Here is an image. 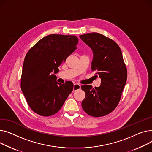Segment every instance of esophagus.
<instances>
[{
  "label": "esophagus",
  "instance_id": "1",
  "mask_svg": "<svg viewBox=\"0 0 152 152\" xmlns=\"http://www.w3.org/2000/svg\"><path fill=\"white\" fill-rule=\"evenodd\" d=\"M80 88H81V86H80V84H78V83H75V84L74 85L73 91H75L79 90V89H80Z\"/></svg>",
  "mask_w": 152,
  "mask_h": 152
}]
</instances>
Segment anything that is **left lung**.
<instances>
[{
  "label": "left lung",
  "mask_w": 152,
  "mask_h": 152,
  "mask_svg": "<svg viewBox=\"0 0 152 152\" xmlns=\"http://www.w3.org/2000/svg\"><path fill=\"white\" fill-rule=\"evenodd\" d=\"M80 38L92 49L91 70L101 78L99 87L81 86L86 94L82 108L92 117H103L118 105L126 82L127 69L120 48L111 39L96 32L81 35Z\"/></svg>",
  "instance_id": "8db88e82"
}]
</instances>
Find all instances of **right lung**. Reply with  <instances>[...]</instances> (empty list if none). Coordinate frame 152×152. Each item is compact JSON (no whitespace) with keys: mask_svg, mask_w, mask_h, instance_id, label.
I'll return each mask as SVG.
<instances>
[{"mask_svg":"<svg viewBox=\"0 0 152 152\" xmlns=\"http://www.w3.org/2000/svg\"><path fill=\"white\" fill-rule=\"evenodd\" d=\"M75 35L51 34L40 39L25 56L21 88L30 108L43 117L56 113L73 90L70 81L61 84L55 74L77 49Z\"/></svg>","mask_w":152,"mask_h":152,"instance_id":"right-lung-1","label":"right lung"}]
</instances>
